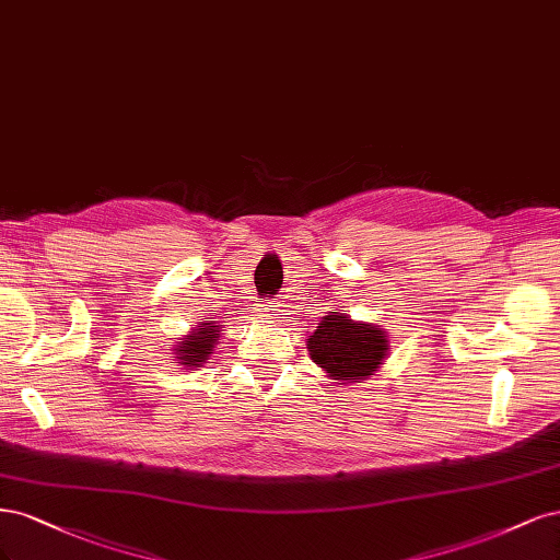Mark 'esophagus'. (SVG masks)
<instances>
[{
  "instance_id": "1",
  "label": "esophagus",
  "mask_w": 560,
  "mask_h": 560,
  "mask_svg": "<svg viewBox=\"0 0 560 560\" xmlns=\"http://www.w3.org/2000/svg\"><path fill=\"white\" fill-rule=\"evenodd\" d=\"M279 306H281L279 302H265V304H262V312H265L267 316H277V312H279Z\"/></svg>"
}]
</instances>
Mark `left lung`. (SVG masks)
<instances>
[{
	"label": "left lung",
	"instance_id": "left-lung-1",
	"mask_svg": "<svg viewBox=\"0 0 560 560\" xmlns=\"http://www.w3.org/2000/svg\"><path fill=\"white\" fill-rule=\"evenodd\" d=\"M306 349L314 363L330 376L353 382V378H368L384 363L388 339L382 328L332 312L318 323V330L310 337Z\"/></svg>",
	"mask_w": 560,
	"mask_h": 560
}]
</instances>
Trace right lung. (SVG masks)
Here are the masks:
<instances>
[{
  "mask_svg": "<svg viewBox=\"0 0 560 560\" xmlns=\"http://www.w3.org/2000/svg\"><path fill=\"white\" fill-rule=\"evenodd\" d=\"M219 332H221L219 326H211V323H202V326H197V330L192 335H188L186 341H182V349H178V360H182V365H186V368L202 365L209 358V353L213 351Z\"/></svg>",
  "mask_w": 560,
  "mask_h": 560,
  "instance_id": "obj_1",
  "label": "right lung"
}]
</instances>
